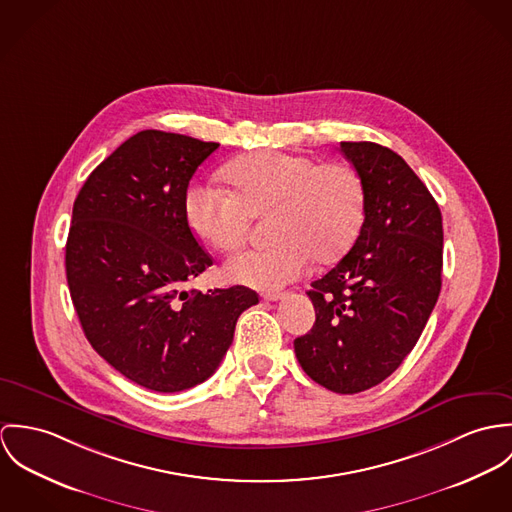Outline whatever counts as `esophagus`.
<instances>
[{
  "label": "esophagus",
  "mask_w": 512,
  "mask_h": 512,
  "mask_svg": "<svg viewBox=\"0 0 512 512\" xmlns=\"http://www.w3.org/2000/svg\"><path fill=\"white\" fill-rule=\"evenodd\" d=\"M281 298H283V292H265L263 294L265 302H275V300H281Z\"/></svg>",
  "instance_id": "1"
}]
</instances>
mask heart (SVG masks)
<instances>
[{"instance_id":"1","label":"heart","mask_w":512,"mask_h":512,"mask_svg":"<svg viewBox=\"0 0 512 512\" xmlns=\"http://www.w3.org/2000/svg\"><path fill=\"white\" fill-rule=\"evenodd\" d=\"M233 190L196 182L184 212L192 231L210 247H239L253 216H271L279 241L235 253L224 273L231 283L275 290L302 277L312 259L332 263L353 245L365 220V186L349 163H320L306 155L261 151L229 163Z\"/></svg>"}]
</instances>
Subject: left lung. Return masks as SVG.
Instances as JSON below:
<instances>
[{
    "label": "left lung",
    "instance_id": "1",
    "mask_svg": "<svg viewBox=\"0 0 512 512\" xmlns=\"http://www.w3.org/2000/svg\"><path fill=\"white\" fill-rule=\"evenodd\" d=\"M365 186V220L340 263L312 283L316 322L294 340L306 375L353 395L383 383L420 338L442 288V212L395 151L341 141Z\"/></svg>",
    "mask_w": 512,
    "mask_h": 512
}]
</instances>
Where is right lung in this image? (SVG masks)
Here are the masks:
<instances>
[{"label": "right lung", "mask_w": 512, "mask_h": 512, "mask_svg": "<svg viewBox=\"0 0 512 512\" xmlns=\"http://www.w3.org/2000/svg\"><path fill=\"white\" fill-rule=\"evenodd\" d=\"M145 129L80 188L66 241V281L90 345L129 381L178 393L220 367L237 318L259 302L247 286L184 290L214 261L184 212L196 169L218 149Z\"/></svg>", "instance_id": "add662e5"}]
</instances>
